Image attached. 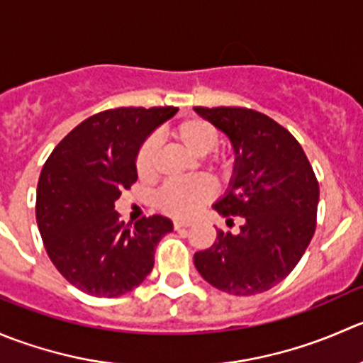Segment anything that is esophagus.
Returning <instances> with one entry per match:
<instances>
[{
    "label": "esophagus",
    "instance_id": "obj_1",
    "mask_svg": "<svg viewBox=\"0 0 363 363\" xmlns=\"http://www.w3.org/2000/svg\"><path fill=\"white\" fill-rule=\"evenodd\" d=\"M173 225H174V229H177V231H180V229H183V228H189L190 222L189 220H180V218H177V220L173 222Z\"/></svg>",
    "mask_w": 363,
    "mask_h": 363
}]
</instances>
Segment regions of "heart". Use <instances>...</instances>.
Wrapping results in <instances>:
<instances>
[{
  "label": "heart",
  "mask_w": 363,
  "mask_h": 363,
  "mask_svg": "<svg viewBox=\"0 0 363 363\" xmlns=\"http://www.w3.org/2000/svg\"><path fill=\"white\" fill-rule=\"evenodd\" d=\"M171 138L185 148L186 152L196 157H204L213 152L218 145V132L217 128L206 120L201 118H189L182 121L177 127L171 128ZM157 160V141L153 138L146 139L143 143L141 150L135 159V167H138L139 177L148 178L153 174ZM220 173H228L229 164H220L218 166ZM211 196V186L204 178H192V180L171 182L160 189L157 196V204L160 210L166 213L174 215V217H190L196 213L197 208Z\"/></svg>",
  "instance_id": "1"
}]
</instances>
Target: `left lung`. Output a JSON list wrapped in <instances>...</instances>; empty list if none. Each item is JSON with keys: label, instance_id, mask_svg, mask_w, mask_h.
I'll list each match as a JSON object with an SVG mask.
<instances>
[{"label": "left lung", "instance_id": "8db88e82", "mask_svg": "<svg viewBox=\"0 0 363 363\" xmlns=\"http://www.w3.org/2000/svg\"><path fill=\"white\" fill-rule=\"evenodd\" d=\"M225 134L235 152L233 177L213 210L243 224L236 235L218 229L206 250L194 254L201 277L236 296L264 293L302 259L315 229L319 185L300 143L284 127L243 107H194Z\"/></svg>", "mask_w": 363, "mask_h": 363}]
</instances>
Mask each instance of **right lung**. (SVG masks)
Returning <instances> with one entry per match:
<instances>
[{
  "mask_svg": "<svg viewBox=\"0 0 363 363\" xmlns=\"http://www.w3.org/2000/svg\"><path fill=\"white\" fill-rule=\"evenodd\" d=\"M178 107H120L89 116L52 150L37 186V224L58 272L81 291L113 298L138 288L173 231L162 215L132 225L114 203L138 180L135 159Z\"/></svg>",
  "mask_w": 363,
  "mask_h": 363,
  "instance_id": "obj_1",
  "label": "right lung"
}]
</instances>
